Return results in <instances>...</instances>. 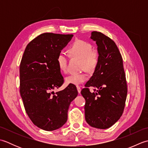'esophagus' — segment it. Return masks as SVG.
Returning <instances> with one entry per match:
<instances>
[{
    "label": "esophagus",
    "mask_w": 148,
    "mask_h": 148,
    "mask_svg": "<svg viewBox=\"0 0 148 148\" xmlns=\"http://www.w3.org/2000/svg\"><path fill=\"white\" fill-rule=\"evenodd\" d=\"M76 88H77V92H78V93H81V88H80V86H76Z\"/></svg>",
    "instance_id": "1"
}]
</instances>
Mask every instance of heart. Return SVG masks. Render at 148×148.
I'll list each match as a JSON object with an SVG mask.
<instances>
[{"label":"heart","mask_w":148,"mask_h":148,"mask_svg":"<svg viewBox=\"0 0 148 148\" xmlns=\"http://www.w3.org/2000/svg\"><path fill=\"white\" fill-rule=\"evenodd\" d=\"M92 50L93 47L89 42L83 40H77L69 48V52L72 56L81 59V68L88 72H93L99 64V55ZM56 62L60 70L62 72L67 71V58L65 53H59L56 58ZM87 79L86 74H71L66 77L65 82L78 85L86 81Z\"/></svg>","instance_id":"1"}]
</instances>
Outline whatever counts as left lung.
<instances>
[{
    "mask_svg": "<svg viewBox=\"0 0 148 148\" xmlns=\"http://www.w3.org/2000/svg\"><path fill=\"white\" fill-rule=\"evenodd\" d=\"M90 39L96 42L99 64L81 90L85 99L84 114L91 127L106 129L121 116L127 99V86L123 59L117 46L108 36L93 31ZM89 87L96 88L90 92Z\"/></svg>",
    "mask_w": 148,
    "mask_h": 148,
    "instance_id": "8db88e82",
    "label": "left lung"
}]
</instances>
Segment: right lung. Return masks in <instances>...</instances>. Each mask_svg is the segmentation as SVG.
I'll return each mask as SVG.
<instances>
[{
	"label": "right lung",
	"instance_id": "right-lung-1",
	"mask_svg": "<svg viewBox=\"0 0 148 148\" xmlns=\"http://www.w3.org/2000/svg\"><path fill=\"white\" fill-rule=\"evenodd\" d=\"M72 34L44 33L26 47L20 63V95L27 114L37 127L46 131L58 129L67 120L71 102L78 92L74 84L55 93L64 83L56 62Z\"/></svg>",
	"mask_w": 148,
	"mask_h": 148
}]
</instances>
